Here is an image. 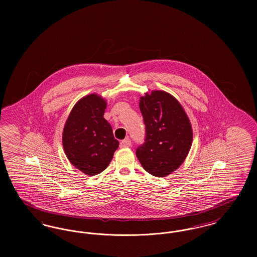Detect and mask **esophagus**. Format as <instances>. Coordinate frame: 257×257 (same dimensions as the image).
<instances>
[{
    "instance_id": "1",
    "label": "esophagus",
    "mask_w": 257,
    "mask_h": 257,
    "mask_svg": "<svg viewBox=\"0 0 257 257\" xmlns=\"http://www.w3.org/2000/svg\"><path fill=\"white\" fill-rule=\"evenodd\" d=\"M131 147V141L129 139H125L120 142V147L125 148V147Z\"/></svg>"
}]
</instances>
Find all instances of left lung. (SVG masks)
<instances>
[{"label": "left lung", "instance_id": "left-lung-1", "mask_svg": "<svg viewBox=\"0 0 257 257\" xmlns=\"http://www.w3.org/2000/svg\"><path fill=\"white\" fill-rule=\"evenodd\" d=\"M140 110L147 135L136 155L148 173L168 176L182 165L192 147L190 119L178 100L164 90H152L140 98Z\"/></svg>", "mask_w": 257, "mask_h": 257}]
</instances>
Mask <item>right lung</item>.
<instances>
[{
  "label": "right lung",
  "mask_w": 257,
  "mask_h": 257,
  "mask_svg": "<svg viewBox=\"0 0 257 257\" xmlns=\"http://www.w3.org/2000/svg\"><path fill=\"white\" fill-rule=\"evenodd\" d=\"M107 102L96 93L81 98L70 111L62 132V147L69 162L86 175L105 171L119 143L104 118Z\"/></svg>",
  "instance_id": "1"
}]
</instances>
